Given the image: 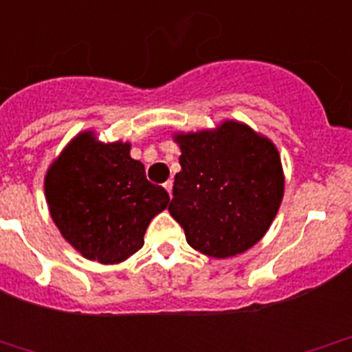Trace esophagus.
<instances>
[{
  "mask_svg": "<svg viewBox=\"0 0 352 352\" xmlns=\"http://www.w3.org/2000/svg\"><path fill=\"white\" fill-rule=\"evenodd\" d=\"M163 186H165V189L168 190V194H170V196H172V189H173V180H166V182L163 184Z\"/></svg>",
  "mask_w": 352,
  "mask_h": 352,
  "instance_id": "1",
  "label": "esophagus"
}]
</instances>
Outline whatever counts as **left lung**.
<instances>
[{
	"label": "left lung",
	"instance_id": "obj_1",
	"mask_svg": "<svg viewBox=\"0 0 352 352\" xmlns=\"http://www.w3.org/2000/svg\"><path fill=\"white\" fill-rule=\"evenodd\" d=\"M170 214L187 243L216 258L248 250L271 226L285 189L274 144L239 122L180 134Z\"/></svg>",
	"mask_w": 352,
	"mask_h": 352
}]
</instances>
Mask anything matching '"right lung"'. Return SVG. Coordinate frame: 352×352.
Returning <instances> with one entry per match:
<instances>
[{
    "label": "right lung",
    "instance_id": "add662e5",
    "mask_svg": "<svg viewBox=\"0 0 352 352\" xmlns=\"http://www.w3.org/2000/svg\"><path fill=\"white\" fill-rule=\"evenodd\" d=\"M129 144L74 138L45 177V197L63 236L90 261L117 264L143 247L168 192L146 179Z\"/></svg>",
    "mask_w": 352,
    "mask_h": 352
}]
</instances>
